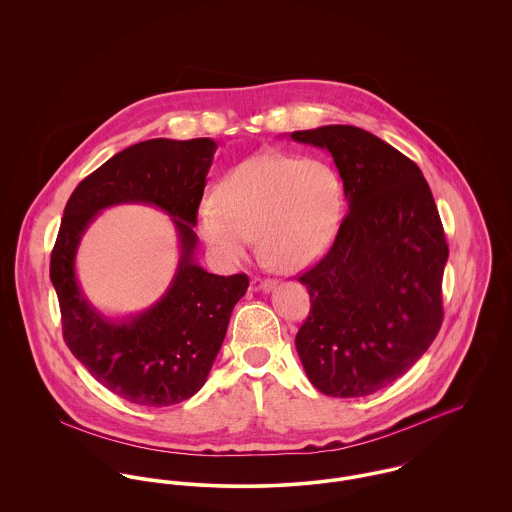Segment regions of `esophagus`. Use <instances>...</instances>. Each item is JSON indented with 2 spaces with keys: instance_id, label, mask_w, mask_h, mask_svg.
Masks as SVG:
<instances>
[{
  "instance_id": "34e87169",
  "label": "esophagus",
  "mask_w": 512,
  "mask_h": 512,
  "mask_svg": "<svg viewBox=\"0 0 512 512\" xmlns=\"http://www.w3.org/2000/svg\"><path fill=\"white\" fill-rule=\"evenodd\" d=\"M273 286L275 283L271 279H261V277L251 279V290H255V292H269V290H273Z\"/></svg>"
}]
</instances>
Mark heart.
Masks as SVG:
<instances>
[{
    "mask_svg": "<svg viewBox=\"0 0 512 512\" xmlns=\"http://www.w3.org/2000/svg\"><path fill=\"white\" fill-rule=\"evenodd\" d=\"M341 214L343 182L334 165L267 151L233 167L196 218L202 239L224 263L243 261L259 235L271 263L296 271L326 251Z\"/></svg>",
    "mask_w": 512,
    "mask_h": 512,
    "instance_id": "obj_1",
    "label": "heart"
}]
</instances>
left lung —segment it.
Returning <instances> with one entry per match:
<instances>
[{"instance_id": "8db88e82", "label": "left lung", "mask_w": 512, "mask_h": 512, "mask_svg": "<svg viewBox=\"0 0 512 512\" xmlns=\"http://www.w3.org/2000/svg\"><path fill=\"white\" fill-rule=\"evenodd\" d=\"M326 149L340 172L347 216L322 261L298 277L310 314L296 351L328 397L373 395L402 377L436 340L448 243L422 171L353 125L294 131Z\"/></svg>"}]
</instances>
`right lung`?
<instances>
[{"label": "right lung", "instance_id": "obj_1", "mask_svg": "<svg viewBox=\"0 0 512 512\" xmlns=\"http://www.w3.org/2000/svg\"><path fill=\"white\" fill-rule=\"evenodd\" d=\"M216 141L149 139L123 149L86 176L66 202L51 253L62 334L72 355L117 397L139 406H171L206 383L228 332L233 306L247 292V275L220 277L196 259L198 206ZM117 203H149L171 216L181 259L166 294L127 321L102 317L75 279V251L95 216Z\"/></svg>", "mask_w": 512, "mask_h": 512}]
</instances>
